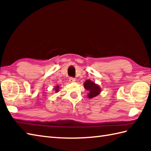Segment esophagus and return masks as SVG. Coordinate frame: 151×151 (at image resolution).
Returning a JSON list of instances; mask_svg holds the SVG:
<instances>
[{"label": "esophagus", "mask_w": 151, "mask_h": 151, "mask_svg": "<svg viewBox=\"0 0 151 151\" xmlns=\"http://www.w3.org/2000/svg\"><path fill=\"white\" fill-rule=\"evenodd\" d=\"M75 81H76V80H75V78H73V77H70L69 78V82H70L73 83V82H75Z\"/></svg>", "instance_id": "1"}]
</instances>
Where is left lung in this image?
I'll list each match as a JSON object with an SVG mask.
<instances>
[{
	"instance_id": "obj_1",
	"label": "left lung",
	"mask_w": 151,
	"mask_h": 151,
	"mask_svg": "<svg viewBox=\"0 0 151 151\" xmlns=\"http://www.w3.org/2000/svg\"><path fill=\"white\" fill-rule=\"evenodd\" d=\"M84 88L89 91L88 97L89 99L94 98L96 96L99 95L101 92V89L99 86L95 84L94 82H92L91 80H87L84 83Z\"/></svg>"
}]
</instances>
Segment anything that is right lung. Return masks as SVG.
<instances>
[{"label": "right lung", "instance_id": "add662e5", "mask_svg": "<svg viewBox=\"0 0 151 151\" xmlns=\"http://www.w3.org/2000/svg\"><path fill=\"white\" fill-rule=\"evenodd\" d=\"M54 89H55L56 92H58L59 90V86H56L55 88H54Z\"/></svg>", "mask_w": 151, "mask_h": 151}]
</instances>
